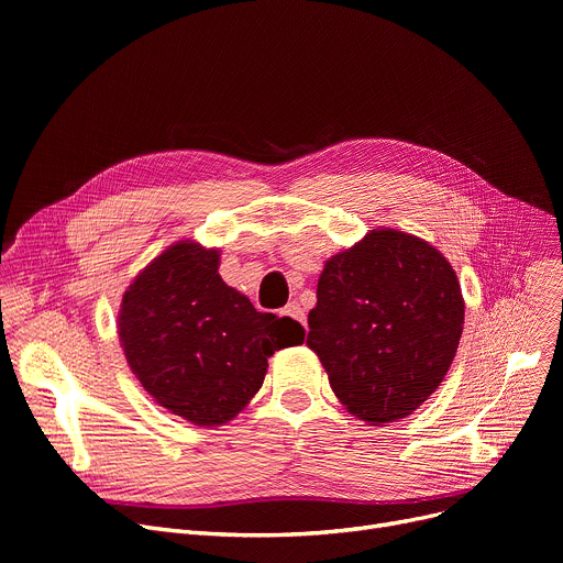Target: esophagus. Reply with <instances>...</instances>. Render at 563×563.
I'll return each instance as SVG.
<instances>
[{"instance_id": "1", "label": "esophagus", "mask_w": 563, "mask_h": 563, "mask_svg": "<svg viewBox=\"0 0 563 563\" xmlns=\"http://www.w3.org/2000/svg\"><path fill=\"white\" fill-rule=\"evenodd\" d=\"M280 317H287V319H291V321L301 323V327H306V310H303L297 301L287 303V306L280 310Z\"/></svg>"}]
</instances>
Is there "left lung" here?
I'll list each match as a JSON object with an SVG mask.
<instances>
[{"instance_id": "obj_1", "label": "left lung", "mask_w": 563, "mask_h": 563, "mask_svg": "<svg viewBox=\"0 0 563 563\" xmlns=\"http://www.w3.org/2000/svg\"><path fill=\"white\" fill-rule=\"evenodd\" d=\"M463 317L450 260L416 234L376 228L323 264L308 346L351 416L386 427L438 390Z\"/></svg>"}]
</instances>
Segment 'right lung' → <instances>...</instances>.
Masks as SVG:
<instances>
[{
  "label": "right lung",
  "instance_id": "obj_1",
  "mask_svg": "<svg viewBox=\"0 0 563 563\" xmlns=\"http://www.w3.org/2000/svg\"><path fill=\"white\" fill-rule=\"evenodd\" d=\"M219 264V249L175 242L136 274L118 310V340L143 390L205 429L236 418L274 353L306 335L297 321L257 312Z\"/></svg>",
  "mask_w": 563,
  "mask_h": 563
}]
</instances>
